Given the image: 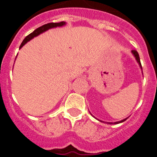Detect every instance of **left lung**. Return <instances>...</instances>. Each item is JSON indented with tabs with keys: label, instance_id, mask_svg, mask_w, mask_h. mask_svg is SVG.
<instances>
[{
	"label": "left lung",
	"instance_id": "8db88e82",
	"mask_svg": "<svg viewBox=\"0 0 157 157\" xmlns=\"http://www.w3.org/2000/svg\"><path fill=\"white\" fill-rule=\"evenodd\" d=\"M132 54H134V56L135 57V59L137 60V62L139 63V66H140V67H141L142 69V66H141V63H140V59H139V53L137 52L136 50H132ZM127 118H125V119L122 120V121H117V122H115L114 124H119V123H121V122L124 121L125 120H126ZM107 123H109V122H107Z\"/></svg>",
	"mask_w": 157,
	"mask_h": 157
}]
</instances>
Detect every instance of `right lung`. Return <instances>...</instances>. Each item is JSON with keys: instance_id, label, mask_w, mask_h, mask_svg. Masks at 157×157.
<instances>
[{"instance_id": "obj_1", "label": "right lung", "mask_w": 157, "mask_h": 157, "mask_svg": "<svg viewBox=\"0 0 157 157\" xmlns=\"http://www.w3.org/2000/svg\"><path fill=\"white\" fill-rule=\"evenodd\" d=\"M66 24L65 22H60V23H47V24H45V25L41 26L40 28H36L34 32H33L32 33H30L29 35L27 36L25 38H24V40H23V42L22 44L20 45V47L19 49L23 47V45H25L26 43L29 41L30 40H32L33 38H34L35 36H37L38 35H40V33H44L45 31L49 30L50 28H56V27H62V26H63Z\"/></svg>"}]
</instances>
